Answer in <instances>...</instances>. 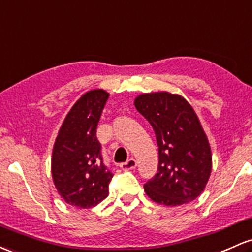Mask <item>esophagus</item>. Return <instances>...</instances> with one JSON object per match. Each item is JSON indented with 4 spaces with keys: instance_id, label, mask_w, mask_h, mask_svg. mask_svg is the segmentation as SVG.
Segmentation results:
<instances>
[{
    "instance_id": "obj_1",
    "label": "esophagus",
    "mask_w": 252,
    "mask_h": 252,
    "mask_svg": "<svg viewBox=\"0 0 252 252\" xmlns=\"http://www.w3.org/2000/svg\"><path fill=\"white\" fill-rule=\"evenodd\" d=\"M136 166H137V162L135 159H129V160H126V162H123V164H121V168L124 171L134 170Z\"/></svg>"
}]
</instances>
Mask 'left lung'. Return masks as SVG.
<instances>
[{
    "mask_svg": "<svg viewBox=\"0 0 252 252\" xmlns=\"http://www.w3.org/2000/svg\"><path fill=\"white\" fill-rule=\"evenodd\" d=\"M135 107L151 123L159 147L158 173L145 184L154 202L181 206L197 198L212 172V151L197 115L179 94L143 93Z\"/></svg>",
    "mask_w": 252,
    "mask_h": 252,
    "instance_id": "1",
    "label": "left lung"
}]
</instances>
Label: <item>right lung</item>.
Masks as SVG:
<instances>
[{"label":"right lung","mask_w":252,"mask_h":252,"mask_svg":"<svg viewBox=\"0 0 252 252\" xmlns=\"http://www.w3.org/2000/svg\"><path fill=\"white\" fill-rule=\"evenodd\" d=\"M109 99L104 90L86 92L68 112L55 141L51 175L61 197L77 208H92L109 195L112 173L103 164L96 126Z\"/></svg>","instance_id":"right-lung-1"}]
</instances>
